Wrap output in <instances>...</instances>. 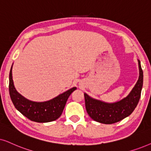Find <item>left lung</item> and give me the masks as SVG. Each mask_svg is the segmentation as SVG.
Here are the masks:
<instances>
[{"label":"left lung","instance_id":"obj_1","mask_svg":"<svg viewBox=\"0 0 151 151\" xmlns=\"http://www.w3.org/2000/svg\"><path fill=\"white\" fill-rule=\"evenodd\" d=\"M139 77L130 94L121 101L113 104H107L90 97L84 94L86 111L94 121L105 124H112L121 121L129 116L136 108L141 96L143 86V70L138 60Z\"/></svg>","mask_w":151,"mask_h":151}]
</instances>
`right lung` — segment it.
Returning <instances> with one entry per match:
<instances>
[{
	"mask_svg": "<svg viewBox=\"0 0 151 151\" xmlns=\"http://www.w3.org/2000/svg\"><path fill=\"white\" fill-rule=\"evenodd\" d=\"M12 66L9 72V92L15 108L31 121L45 123L57 119L61 115L69 96L77 88H72L50 101L34 102L26 99L16 90L12 80Z\"/></svg>",
	"mask_w": 151,
	"mask_h": 151,
	"instance_id": "right-lung-1",
	"label": "right lung"
}]
</instances>
